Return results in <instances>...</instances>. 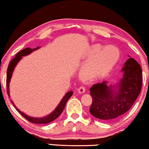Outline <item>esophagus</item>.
<instances>
[{
    "mask_svg": "<svg viewBox=\"0 0 149 149\" xmlns=\"http://www.w3.org/2000/svg\"><path fill=\"white\" fill-rule=\"evenodd\" d=\"M78 92H79V93L83 94L85 92V88L84 86H83V85H82V86L79 87V88L78 89Z\"/></svg>",
    "mask_w": 149,
    "mask_h": 149,
    "instance_id": "esophagus-1",
    "label": "esophagus"
}]
</instances>
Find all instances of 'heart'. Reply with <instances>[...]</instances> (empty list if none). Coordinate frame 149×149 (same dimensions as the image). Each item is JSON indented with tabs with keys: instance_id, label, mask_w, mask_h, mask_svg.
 Masks as SVG:
<instances>
[{
	"instance_id": "heart-1",
	"label": "heart",
	"mask_w": 149,
	"mask_h": 149,
	"mask_svg": "<svg viewBox=\"0 0 149 149\" xmlns=\"http://www.w3.org/2000/svg\"><path fill=\"white\" fill-rule=\"evenodd\" d=\"M97 52H99L97 53ZM96 53L97 54L83 66V73L87 78H101L107 75L113 69L120 57L119 48L114 45L103 47V45L97 44L92 48V54H95Z\"/></svg>"
}]
</instances>
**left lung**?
Instances as JSON below:
<instances>
[{"mask_svg":"<svg viewBox=\"0 0 149 149\" xmlns=\"http://www.w3.org/2000/svg\"><path fill=\"white\" fill-rule=\"evenodd\" d=\"M121 71L123 78L116 85L107 81L93 85L90 89L92 103L90 112L98 119L109 121L117 118L132 107L142 85V71L134 59L129 58Z\"/></svg>","mask_w":149,"mask_h":149,"instance_id":"left-lung-1","label":"left lung"}]
</instances>
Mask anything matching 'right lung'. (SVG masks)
Wrapping results in <instances>:
<instances>
[{"instance_id": "obj_1", "label": "right lung", "mask_w": 149, "mask_h": 149, "mask_svg": "<svg viewBox=\"0 0 149 149\" xmlns=\"http://www.w3.org/2000/svg\"><path fill=\"white\" fill-rule=\"evenodd\" d=\"M40 47H37L34 49H31L29 48V47H26V48L22 49V51L19 52L17 54L15 55V57L14 59H13L11 60V61L10 62L9 65H8V70H7V78H6V85H7V93H8V96L10 97V92H9V84H10V79H11V77L12 75H13V72L14 71L15 66L17 64V63L21 60V59L22 58V57L26 55H28L31 53L33 51L36 50V49H39ZM73 95V92L72 91H70L68 92L65 95V96L63 97L62 100L60 102V103L59 104V105L57 106V108L54 109V111H53V112L51 113L50 114H49L48 116H46L45 117H42V118H33V117H31V116H27L26 114H25L24 113L22 112L21 111L19 110V109L15 107V104L13 103V101L11 100V102L13 103V106L15 107L16 110L21 115L23 116L24 118H26L27 120H29L31 123H36V124H47L49 123L52 122V121L55 120L56 118H57L60 114L62 113L63 110H64L65 106H66V102L67 101L69 100V98Z\"/></svg>"}]
</instances>
